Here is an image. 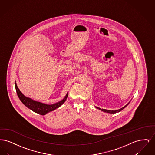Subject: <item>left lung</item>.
<instances>
[{"label":"left lung","instance_id":"8db88e82","mask_svg":"<svg viewBox=\"0 0 155 155\" xmlns=\"http://www.w3.org/2000/svg\"><path fill=\"white\" fill-rule=\"evenodd\" d=\"M129 104V103H127L125 106H124L123 107H122V108H121V109H118V110H106V109H101V108H99V107H96L95 106V107L97 108V109H99V110H101V111H104V112H106V113H111V114H114V113H118V112H120V111L122 110H123L124 108H125V107L128 105Z\"/></svg>","mask_w":155,"mask_h":155}]
</instances>
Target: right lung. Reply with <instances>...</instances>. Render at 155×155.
<instances>
[{"mask_svg":"<svg viewBox=\"0 0 155 155\" xmlns=\"http://www.w3.org/2000/svg\"><path fill=\"white\" fill-rule=\"evenodd\" d=\"M15 88L16 89L17 96L19 97L21 102L28 109L41 115H45L50 111L54 110L55 109L61 106L63 103H64L68 96V93H67L66 95L63 98V99H62L59 102L52 104H48L41 103L39 102L34 101L30 97L24 96L18 88L15 82Z\"/></svg>","mask_w":155,"mask_h":155,"instance_id":"add662e5","label":"right lung"}]
</instances>
